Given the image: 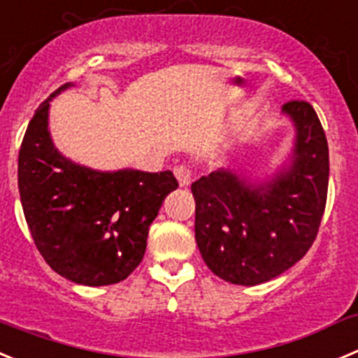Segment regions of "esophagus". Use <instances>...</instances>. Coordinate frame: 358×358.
Instances as JSON below:
<instances>
[{"label": "esophagus", "instance_id": "34e87169", "mask_svg": "<svg viewBox=\"0 0 358 358\" xmlns=\"http://www.w3.org/2000/svg\"><path fill=\"white\" fill-rule=\"evenodd\" d=\"M173 173H176L177 181H179V186H181V188H185V186H188L189 182H192V170H189L188 166H176V169H173Z\"/></svg>", "mask_w": 358, "mask_h": 358}]
</instances>
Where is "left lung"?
<instances>
[{
	"label": "left lung",
	"mask_w": 358,
	"mask_h": 358,
	"mask_svg": "<svg viewBox=\"0 0 358 358\" xmlns=\"http://www.w3.org/2000/svg\"><path fill=\"white\" fill-rule=\"evenodd\" d=\"M289 162L266 179L218 169L192 185L195 239L216 277L257 286L296 264L316 239L329 189V143L316 111L291 101Z\"/></svg>",
	"instance_id": "left-lung-1"
}]
</instances>
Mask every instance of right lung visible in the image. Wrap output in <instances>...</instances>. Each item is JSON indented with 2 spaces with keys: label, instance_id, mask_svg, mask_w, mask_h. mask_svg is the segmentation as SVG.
<instances>
[{
  "label": "right lung",
  "instance_id": "1",
  "mask_svg": "<svg viewBox=\"0 0 358 358\" xmlns=\"http://www.w3.org/2000/svg\"><path fill=\"white\" fill-rule=\"evenodd\" d=\"M71 87L52 92L29 120L19 150L21 204L52 270L81 286H110L142 262L150 224L179 185L170 170L103 172L65 157L49 133V106Z\"/></svg>",
  "mask_w": 358,
  "mask_h": 358
}]
</instances>
